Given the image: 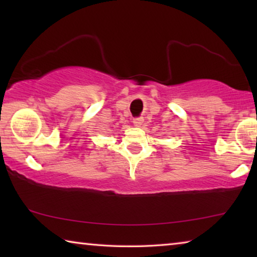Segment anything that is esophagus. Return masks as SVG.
Returning a JSON list of instances; mask_svg holds the SVG:
<instances>
[{
	"mask_svg": "<svg viewBox=\"0 0 257 257\" xmlns=\"http://www.w3.org/2000/svg\"><path fill=\"white\" fill-rule=\"evenodd\" d=\"M133 122L135 125H136V127H141L143 122H144V119H143V116H137V118H134Z\"/></svg>",
	"mask_w": 257,
	"mask_h": 257,
	"instance_id": "1",
	"label": "esophagus"
}]
</instances>
